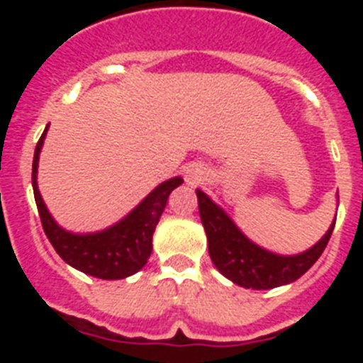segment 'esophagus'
Here are the masks:
<instances>
[{
	"label": "esophagus",
	"mask_w": 363,
	"mask_h": 363,
	"mask_svg": "<svg viewBox=\"0 0 363 363\" xmlns=\"http://www.w3.org/2000/svg\"><path fill=\"white\" fill-rule=\"evenodd\" d=\"M185 176H187V182L191 185H196V184H200V182H201V172L198 171V169H189L187 174H185Z\"/></svg>",
	"instance_id": "1"
}]
</instances>
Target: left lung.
Segmentation results:
<instances>
[{"instance_id": "8db88e82", "label": "left lung", "mask_w": 363, "mask_h": 363, "mask_svg": "<svg viewBox=\"0 0 363 363\" xmlns=\"http://www.w3.org/2000/svg\"><path fill=\"white\" fill-rule=\"evenodd\" d=\"M196 196L213 264L223 277L245 289H272L298 280L322 256L336 223L335 218V223L329 227L325 236L309 251L296 256H278L249 242L229 216L203 192L196 191Z\"/></svg>"}]
</instances>
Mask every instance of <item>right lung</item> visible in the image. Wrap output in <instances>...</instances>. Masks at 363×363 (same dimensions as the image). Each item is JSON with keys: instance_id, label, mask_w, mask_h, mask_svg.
<instances>
[{"instance_id": "obj_1", "label": "right lung", "mask_w": 363, "mask_h": 363, "mask_svg": "<svg viewBox=\"0 0 363 363\" xmlns=\"http://www.w3.org/2000/svg\"><path fill=\"white\" fill-rule=\"evenodd\" d=\"M47 129L41 134L32 162V189L45 234L56 252L74 269L101 280H121L138 272L152 251V233L167 205V198L184 179L172 178L158 185L127 218L96 234H72L57 227L38 191L36 172Z\"/></svg>"}]
</instances>
